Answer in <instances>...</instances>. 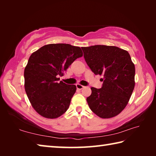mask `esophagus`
I'll return each instance as SVG.
<instances>
[{
	"label": "esophagus",
	"instance_id": "34e87169",
	"mask_svg": "<svg viewBox=\"0 0 156 156\" xmlns=\"http://www.w3.org/2000/svg\"><path fill=\"white\" fill-rule=\"evenodd\" d=\"M84 87V86L81 85V84H76V88H77V89H79V90H81V89H83Z\"/></svg>",
	"mask_w": 156,
	"mask_h": 156
}]
</instances>
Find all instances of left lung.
Instances as JSON below:
<instances>
[{"mask_svg":"<svg viewBox=\"0 0 156 156\" xmlns=\"http://www.w3.org/2000/svg\"><path fill=\"white\" fill-rule=\"evenodd\" d=\"M84 60L96 75L104 76L101 89L91 87L89 107L102 118L116 116L125 109L135 87V65L127 51L115 46L82 47Z\"/></svg>","mask_w":156,"mask_h":156,"instance_id":"obj_1","label":"left lung"}]
</instances>
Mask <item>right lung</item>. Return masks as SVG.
I'll use <instances>...</instances> for the list:
<instances>
[{
  "label": "right lung",
  "mask_w": 156,
  "mask_h": 156,
  "mask_svg": "<svg viewBox=\"0 0 156 156\" xmlns=\"http://www.w3.org/2000/svg\"><path fill=\"white\" fill-rule=\"evenodd\" d=\"M83 55L79 47L63 43L46 44L32 53L24 71L25 89L38 114L54 119L68 109L76 86L58 82V77Z\"/></svg>",
  "instance_id": "add662e5"
}]
</instances>
